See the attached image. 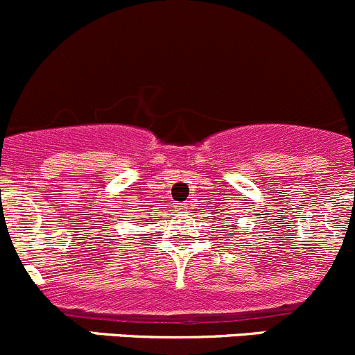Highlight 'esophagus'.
<instances>
[{
	"label": "esophagus",
	"instance_id": "1",
	"mask_svg": "<svg viewBox=\"0 0 355 355\" xmlns=\"http://www.w3.org/2000/svg\"><path fill=\"white\" fill-rule=\"evenodd\" d=\"M178 207H180V209H184V207H187V205H184V204H181V205H178Z\"/></svg>",
	"mask_w": 355,
	"mask_h": 355
}]
</instances>
